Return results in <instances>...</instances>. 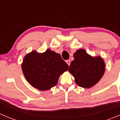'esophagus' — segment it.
Returning <instances> with one entry per match:
<instances>
[{
  "label": "esophagus",
  "mask_w": 120,
  "mask_h": 120,
  "mask_svg": "<svg viewBox=\"0 0 120 120\" xmlns=\"http://www.w3.org/2000/svg\"><path fill=\"white\" fill-rule=\"evenodd\" d=\"M66 63H67V64L68 65V66H70V63H71V61H70V60H66Z\"/></svg>",
  "instance_id": "34e87169"
}]
</instances>
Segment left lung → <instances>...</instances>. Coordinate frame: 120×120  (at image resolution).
Wrapping results in <instances>:
<instances>
[{
	"mask_svg": "<svg viewBox=\"0 0 120 120\" xmlns=\"http://www.w3.org/2000/svg\"><path fill=\"white\" fill-rule=\"evenodd\" d=\"M68 71L75 78L79 86L89 88L102 78L105 71V61L100 56L92 57L80 49L74 54Z\"/></svg>",
	"mask_w": 120,
	"mask_h": 120,
	"instance_id": "obj_1",
	"label": "left lung"
}]
</instances>
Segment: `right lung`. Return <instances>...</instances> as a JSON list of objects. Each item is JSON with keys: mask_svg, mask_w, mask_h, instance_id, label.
Returning a JSON list of instances; mask_svg holds the SVG:
<instances>
[{"mask_svg": "<svg viewBox=\"0 0 120 120\" xmlns=\"http://www.w3.org/2000/svg\"><path fill=\"white\" fill-rule=\"evenodd\" d=\"M68 67L60 54L49 49L43 53L31 52L24 57L21 65L28 82L40 90H49L56 85L60 75Z\"/></svg>", "mask_w": 120, "mask_h": 120, "instance_id": "right-lung-1", "label": "right lung"}]
</instances>
